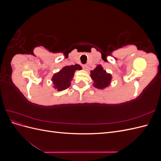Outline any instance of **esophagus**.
<instances>
[{
  "mask_svg": "<svg viewBox=\"0 0 161 161\" xmlns=\"http://www.w3.org/2000/svg\"><path fill=\"white\" fill-rule=\"evenodd\" d=\"M82 68H83V69H84L85 70H86V69H87V65H86V64H83V65H82Z\"/></svg>",
  "mask_w": 161,
  "mask_h": 161,
  "instance_id": "1",
  "label": "esophagus"
}]
</instances>
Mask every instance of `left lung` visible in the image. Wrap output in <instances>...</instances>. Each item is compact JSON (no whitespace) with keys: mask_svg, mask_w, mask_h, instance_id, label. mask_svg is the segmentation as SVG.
<instances>
[{"mask_svg":"<svg viewBox=\"0 0 161 161\" xmlns=\"http://www.w3.org/2000/svg\"><path fill=\"white\" fill-rule=\"evenodd\" d=\"M91 77L93 80V86L97 89H103L110 85L112 76L103 70L101 65H97L93 70L91 71Z\"/></svg>","mask_w":161,"mask_h":161,"instance_id":"1","label":"left lung"}]
</instances>
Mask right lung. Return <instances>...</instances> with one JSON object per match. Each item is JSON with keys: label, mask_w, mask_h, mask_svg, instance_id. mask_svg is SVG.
I'll list each match as a JSON object with an SVG mask.
<instances>
[{"label": "right lung", "mask_w": 161, "mask_h": 161, "mask_svg": "<svg viewBox=\"0 0 161 161\" xmlns=\"http://www.w3.org/2000/svg\"><path fill=\"white\" fill-rule=\"evenodd\" d=\"M82 67L79 64L66 66L58 72L53 75L52 78L53 88L58 91L65 90L70 86L71 80L76 70H81Z\"/></svg>", "instance_id": "add662e5"}]
</instances>
